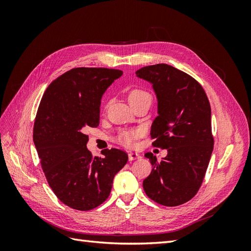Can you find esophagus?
Masks as SVG:
<instances>
[{
	"label": "esophagus",
	"mask_w": 251,
	"mask_h": 251,
	"mask_svg": "<svg viewBox=\"0 0 251 251\" xmlns=\"http://www.w3.org/2000/svg\"><path fill=\"white\" fill-rule=\"evenodd\" d=\"M139 158H140V155L137 153H134V151H130V153H128V160L130 161L136 160V159H139Z\"/></svg>",
	"instance_id": "obj_1"
}]
</instances>
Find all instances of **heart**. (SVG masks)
Instances as JSON below:
<instances>
[{
	"instance_id": "1",
	"label": "heart",
	"mask_w": 251,
	"mask_h": 251,
	"mask_svg": "<svg viewBox=\"0 0 251 251\" xmlns=\"http://www.w3.org/2000/svg\"><path fill=\"white\" fill-rule=\"evenodd\" d=\"M151 94L143 89H134L128 93L127 96V100L130 103L141 100H151ZM140 134V130H123L116 136V141L125 147L131 148L134 146L135 140L139 137Z\"/></svg>"
}]
</instances>
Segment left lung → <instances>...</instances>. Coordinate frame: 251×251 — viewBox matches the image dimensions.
I'll use <instances>...</instances> for the list:
<instances>
[{"label":"left lung","instance_id":"left-lung-1","mask_svg":"<svg viewBox=\"0 0 251 251\" xmlns=\"http://www.w3.org/2000/svg\"><path fill=\"white\" fill-rule=\"evenodd\" d=\"M136 75L151 83L157 97L153 146L168 150L160 162L151 153L144 155L153 169L143 189L153 201L177 206L199 191L214 149L208 98L191 75L170 65L143 67Z\"/></svg>","mask_w":251,"mask_h":251}]
</instances>
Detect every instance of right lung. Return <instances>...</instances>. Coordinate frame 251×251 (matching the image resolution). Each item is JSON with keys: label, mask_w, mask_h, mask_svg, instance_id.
Instances as JSON below:
<instances>
[{"label": "right lung", "mask_w": 251, "mask_h": 251, "mask_svg": "<svg viewBox=\"0 0 251 251\" xmlns=\"http://www.w3.org/2000/svg\"><path fill=\"white\" fill-rule=\"evenodd\" d=\"M123 71L74 68L53 80L36 113L33 141L53 193L67 206L90 210L108 199L114 176L127 162L126 151L87 149V126L100 125L103 93Z\"/></svg>", "instance_id": "add662e5"}]
</instances>
